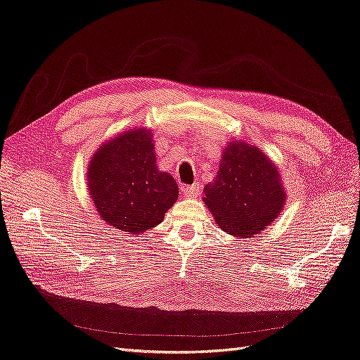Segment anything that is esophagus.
<instances>
[{
  "label": "esophagus",
  "instance_id": "34e87169",
  "mask_svg": "<svg viewBox=\"0 0 360 360\" xmlns=\"http://www.w3.org/2000/svg\"><path fill=\"white\" fill-rule=\"evenodd\" d=\"M182 194H184L185 197H190V198L197 197L198 194H200V185H198V184L187 185V187L182 188Z\"/></svg>",
  "mask_w": 360,
  "mask_h": 360
}]
</instances>
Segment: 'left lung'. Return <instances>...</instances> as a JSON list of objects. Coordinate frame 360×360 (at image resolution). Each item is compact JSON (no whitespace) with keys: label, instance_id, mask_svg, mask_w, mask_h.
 Returning <instances> with one entry per match:
<instances>
[{"label":"left lung","instance_id":"obj_1","mask_svg":"<svg viewBox=\"0 0 360 360\" xmlns=\"http://www.w3.org/2000/svg\"><path fill=\"white\" fill-rule=\"evenodd\" d=\"M285 200L276 165L257 146L238 139L224 148L219 170L206 184L203 197L219 227L245 238L267 229Z\"/></svg>","mask_w":360,"mask_h":360}]
</instances>
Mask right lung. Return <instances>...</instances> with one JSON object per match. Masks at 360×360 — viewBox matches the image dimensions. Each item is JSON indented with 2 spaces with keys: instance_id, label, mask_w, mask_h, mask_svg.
Wrapping results in <instances>:
<instances>
[{
  "instance_id": "right-lung-1",
  "label": "right lung",
  "mask_w": 360,
  "mask_h": 360,
  "mask_svg": "<svg viewBox=\"0 0 360 360\" xmlns=\"http://www.w3.org/2000/svg\"><path fill=\"white\" fill-rule=\"evenodd\" d=\"M86 176L99 217L126 234L155 227L178 200L176 181L157 169L151 130H129L101 145Z\"/></svg>"
}]
</instances>
